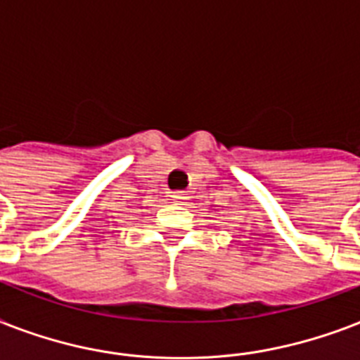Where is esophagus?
<instances>
[{"instance_id":"1","label":"esophagus","mask_w":360,"mask_h":360,"mask_svg":"<svg viewBox=\"0 0 360 360\" xmlns=\"http://www.w3.org/2000/svg\"><path fill=\"white\" fill-rule=\"evenodd\" d=\"M177 203H185L188 200V194L186 192H174V196H172Z\"/></svg>"}]
</instances>
